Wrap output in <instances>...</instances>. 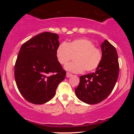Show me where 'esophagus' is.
I'll return each instance as SVG.
<instances>
[{
  "label": "esophagus",
  "instance_id": "1",
  "mask_svg": "<svg viewBox=\"0 0 134 134\" xmlns=\"http://www.w3.org/2000/svg\"><path fill=\"white\" fill-rule=\"evenodd\" d=\"M72 76V74H71L69 73V72H67V74H66V77H67V78L69 77H70Z\"/></svg>",
  "mask_w": 134,
  "mask_h": 134
}]
</instances>
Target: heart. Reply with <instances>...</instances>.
I'll return each mask as SVG.
<instances>
[{
    "label": "heart",
    "mask_w": 134,
    "mask_h": 134,
    "mask_svg": "<svg viewBox=\"0 0 134 134\" xmlns=\"http://www.w3.org/2000/svg\"><path fill=\"white\" fill-rule=\"evenodd\" d=\"M75 55V62L65 66L66 70L74 73H81L84 70L91 72L98 68L102 60L103 54L100 49L86 38H77L70 42L63 43L57 48L55 55L61 65H65Z\"/></svg>",
    "instance_id": "obj_1"
}]
</instances>
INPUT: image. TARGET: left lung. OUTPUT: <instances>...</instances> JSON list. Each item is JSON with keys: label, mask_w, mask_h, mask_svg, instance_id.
Listing matches in <instances>:
<instances>
[{"label": "left lung", "mask_w": 134, "mask_h": 134, "mask_svg": "<svg viewBox=\"0 0 134 134\" xmlns=\"http://www.w3.org/2000/svg\"><path fill=\"white\" fill-rule=\"evenodd\" d=\"M103 58L95 72L80 77L75 89L78 99L87 104H97L108 96L114 88L119 73L116 49L105 40L101 44Z\"/></svg>", "instance_id": "obj_1"}]
</instances>
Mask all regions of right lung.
<instances>
[{
    "label": "right lung",
    "mask_w": 134,
    "mask_h": 134,
    "mask_svg": "<svg viewBox=\"0 0 134 134\" xmlns=\"http://www.w3.org/2000/svg\"><path fill=\"white\" fill-rule=\"evenodd\" d=\"M58 35L44 32L21 46L14 67L16 85L27 101L35 104L47 103L53 98L66 72L57 60Z\"/></svg>",
    "instance_id": "1"
}]
</instances>
